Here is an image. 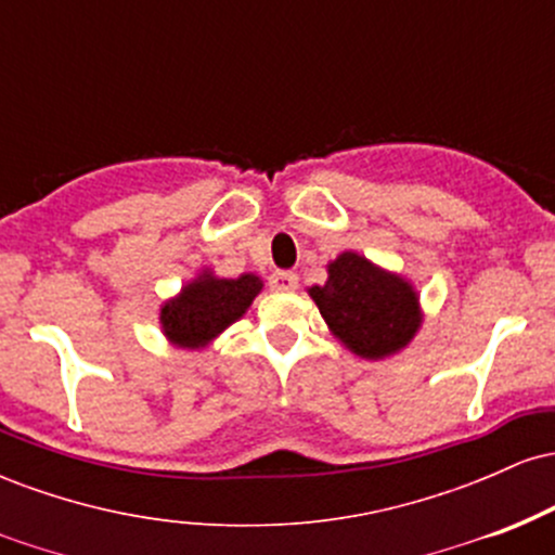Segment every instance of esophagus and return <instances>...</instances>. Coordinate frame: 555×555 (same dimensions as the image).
Segmentation results:
<instances>
[{
    "instance_id": "34e87169",
    "label": "esophagus",
    "mask_w": 555,
    "mask_h": 555,
    "mask_svg": "<svg viewBox=\"0 0 555 555\" xmlns=\"http://www.w3.org/2000/svg\"><path fill=\"white\" fill-rule=\"evenodd\" d=\"M269 284L273 292H295L297 289V273L295 271H273Z\"/></svg>"
}]
</instances>
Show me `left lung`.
I'll list each match as a JSON object with an SVG mask.
<instances>
[{
    "instance_id": "1",
    "label": "left lung",
    "mask_w": 555,
    "mask_h": 555,
    "mask_svg": "<svg viewBox=\"0 0 555 555\" xmlns=\"http://www.w3.org/2000/svg\"><path fill=\"white\" fill-rule=\"evenodd\" d=\"M308 292L331 334L365 360L401 352L423 323L415 286L352 250L331 260L328 282Z\"/></svg>"
}]
</instances>
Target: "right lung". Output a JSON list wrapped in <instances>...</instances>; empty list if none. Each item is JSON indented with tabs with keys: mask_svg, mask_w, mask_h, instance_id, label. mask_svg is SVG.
Segmentation results:
<instances>
[{
	"mask_svg": "<svg viewBox=\"0 0 555 555\" xmlns=\"http://www.w3.org/2000/svg\"><path fill=\"white\" fill-rule=\"evenodd\" d=\"M260 289L263 282L256 273L219 279L214 271H201L193 282L182 286L180 295L162 305L158 321L164 336L175 347L203 349L247 313Z\"/></svg>",
	"mask_w": 555,
	"mask_h": 555,
	"instance_id": "add662e5",
	"label": "right lung"
}]
</instances>
